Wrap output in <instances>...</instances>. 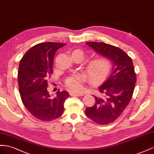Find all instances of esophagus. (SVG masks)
I'll return each instance as SVG.
<instances>
[{
  "instance_id": "34e87169",
  "label": "esophagus",
  "mask_w": 154,
  "mask_h": 154,
  "mask_svg": "<svg viewBox=\"0 0 154 154\" xmlns=\"http://www.w3.org/2000/svg\"><path fill=\"white\" fill-rule=\"evenodd\" d=\"M83 95H84V94L83 93H74V92H72V93L70 94V95L72 96H82Z\"/></svg>"
}]
</instances>
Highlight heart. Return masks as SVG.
<instances>
[{"label": "heart", "instance_id": "obj_1", "mask_svg": "<svg viewBox=\"0 0 154 154\" xmlns=\"http://www.w3.org/2000/svg\"><path fill=\"white\" fill-rule=\"evenodd\" d=\"M72 54H77L81 59L86 56L85 53L81 49H75ZM112 62L106 57H99L88 60L85 66V71L88 76L91 82L99 84L104 81L112 69ZM87 81L85 75H74L66 81V86L72 91H80L82 90L83 84Z\"/></svg>", "mask_w": 154, "mask_h": 154}]
</instances>
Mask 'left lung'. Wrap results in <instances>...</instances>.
Segmentation results:
<instances>
[{"mask_svg":"<svg viewBox=\"0 0 154 154\" xmlns=\"http://www.w3.org/2000/svg\"><path fill=\"white\" fill-rule=\"evenodd\" d=\"M86 45L112 63L110 76L99 88L93 106L86 108V115L99 125L115 121L128 106L136 82L132 60L123 50L104 42H88Z\"/></svg>","mask_w":154,"mask_h":154,"instance_id":"8db88e82","label":"left lung"}]
</instances>
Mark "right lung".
<instances>
[{"label": "right lung", "mask_w": 154, "mask_h": 154, "mask_svg": "<svg viewBox=\"0 0 154 154\" xmlns=\"http://www.w3.org/2000/svg\"><path fill=\"white\" fill-rule=\"evenodd\" d=\"M65 43L47 42L31 48L21 59L18 84L22 102L32 115L42 121H51L63 115L64 103L69 97L66 91L50 95L48 79L53 73L55 51Z\"/></svg>", "instance_id": "1"}]
</instances>
